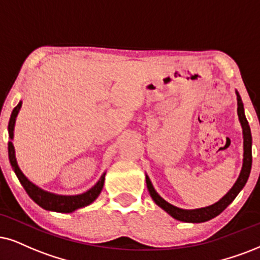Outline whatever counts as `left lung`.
<instances>
[{"label": "left lung", "mask_w": 260, "mask_h": 260, "mask_svg": "<svg viewBox=\"0 0 260 260\" xmlns=\"http://www.w3.org/2000/svg\"><path fill=\"white\" fill-rule=\"evenodd\" d=\"M236 96H238V115L240 123L242 126V133H244V163H242V169L241 173L234 183V186L232 187V189L229 190L226 194L223 197L222 199H219L217 203L212 204V205L206 206V208L202 209H194V210H185L176 208V206L172 205L168 202H166L158 193L156 192L153 188L152 183H151L149 176L146 175V185L147 189H149L151 198L153 199V202L162 208L164 211L169 213L172 217H174L177 221L182 222H189V223H202L206 222L209 219H212L216 216H218L222 211H224L226 206L231 204L233 200L236 198V196L239 194L240 190L244 188V186L247 182L249 173H251L252 168V136H251V128H249L248 121L245 116L244 111V104H242L241 97H240L239 92L236 91Z\"/></svg>", "instance_id": "1"}]
</instances>
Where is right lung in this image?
Listing matches in <instances>:
<instances>
[{
	"label": "right lung",
	"mask_w": 260,
	"mask_h": 260,
	"mask_svg": "<svg viewBox=\"0 0 260 260\" xmlns=\"http://www.w3.org/2000/svg\"><path fill=\"white\" fill-rule=\"evenodd\" d=\"M22 102H19V104L16 106L12 111L11 119H9L8 123V134H9V140L8 141V156H9V162L13 170H14L15 175L18 176L19 181L24 187L26 193L29 196V198L36 204H38L39 206L49 211H56V212H73L75 210L84 208V206L90 205L92 202L97 199V197L100 196L102 188L104 185V179H106V173L101 176V179L98 180V182L94 185L92 188H90L87 192L83 193V194L78 196H58L54 194V193L47 192V190L39 188L38 186H36L35 183H32L26 177L22 172L19 168L18 163H16L15 158V150L14 145H13L12 140L14 137V126H15V119L18 116L19 110H20Z\"/></svg>",
	"instance_id": "1"
}]
</instances>
